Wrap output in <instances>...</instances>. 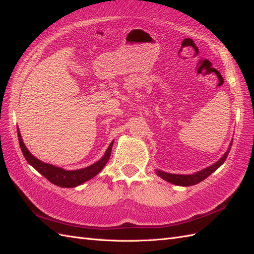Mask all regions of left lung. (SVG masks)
<instances>
[{
	"instance_id": "obj_1",
	"label": "left lung",
	"mask_w": 254,
	"mask_h": 254,
	"mask_svg": "<svg viewBox=\"0 0 254 254\" xmlns=\"http://www.w3.org/2000/svg\"><path fill=\"white\" fill-rule=\"evenodd\" d=\"M231 146H232V142L230 143V147L227 150L226 153H224V155L219 159L218 162L215 163L212 166H209V167H207V168H205L203 170L197 172V173H193V175H188V176L171 175V173H166V172L159 171V170H157L156 173H157L158 177H161L163 180L167 181V182H170L172 184L180 185V186L195 185V184L202 182V181H203V180H205L208 176H211L215 170H217V169L220 167V166L224 163V161H226L228 155H229V152L231 150Z\"/></svg>"
}]
</instances>
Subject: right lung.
Returning a JSON list of instances; mask_svg holds the SVG:
<instances>
[{
	"mask_svg": "<svg viewBox=\"0 0 254 254\" xmlns=\"http://www.w3.org/2000/svg\"><path fill=\"white\" fill-rule=\"evenodd\" d=\"M17 131H18V139H19V143H20V148H21V151H22V153L27 161V163L31 166H33V167L37 170L40 175H42L46 179H48L51 183H53L60 187H67V188L78 186V185L83 184L84 182H86V181H88V180L92 179L93 177H96L98 173L103 169V167L108 162V159H110L113 143H114V141H112L110 147L107 148L104 156L97 163L89 166V167H86L84 169H78V170H72V171L68 170L67 171V170L62 169V168L55 167V166L42 163L39 161V159L36 158L34 155H32L30 153V151L26 149L22 138H21V134L19 132V128L17 129Z\"/></svg>",
	"mask_w": 254,
	"mask_h": 254,
	"instance_id": "add662e5",
	"label": "right lung"
}]
</instances>
